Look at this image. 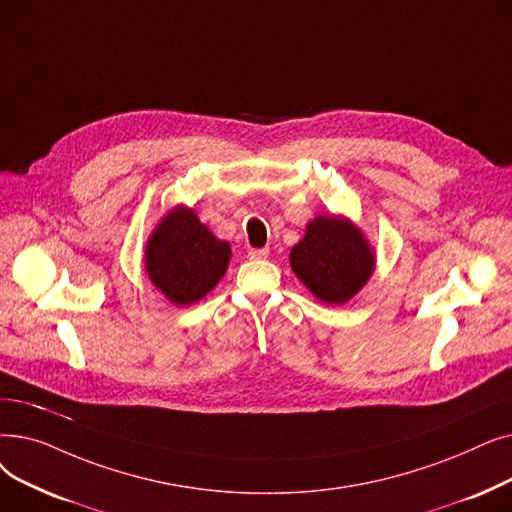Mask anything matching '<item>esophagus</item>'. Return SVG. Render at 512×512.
I'll use <instances>...</instances> for the list:
<instances>
[{
	"label": "esophagus",
	"instance_id": "34e87169",
	"mask_svg": "<svg viewBox=\"0 0 512 512\" xmlns=\"http://www.w3.org/2000/svg\"><path fill=\"white\" fill-rule=\"evenodd\" d=\"M268 255H270V249H268V247H263V249H251V251H249V257H251V259H268Z\"/></svg>",
	"mask_w": 512,
	"mask_h": 512
}]
</instances>
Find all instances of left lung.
Instances as JSON below:
<instances>
[{"instance_id":"obj_1","label":"left lung","mask_w":512,"mask_h":512,"mask_svg":"<svg viewBox=\"0 0 512 512\" xmlns=\"http://www.w3.org/2000/svg\"><path fill=\"white\" fill-rule=\"evenodd\" d=\"M291 268L320 301L347 303L374 272V253L349 219L318 215L291 251Z\"/></svg>"}]
</instances>
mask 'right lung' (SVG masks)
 Instances as JSON below:
<instances>
[{
  "label": "right lung",
  "instance_id": "1",
  "mask_svg": "<svg viewBox=\"0 0 512 512\" xmlns=\"http://www.w3.org/2000/svg\"><path fill=\"white\" fill-rule=\"evenodd\" d=\"M232 251L184 205L171 209L146 242V274L175 305L203 299L226 274Z\"/></svg>",
  "mask_w": 512,
  "mask_h": 512
}]
</instances>
